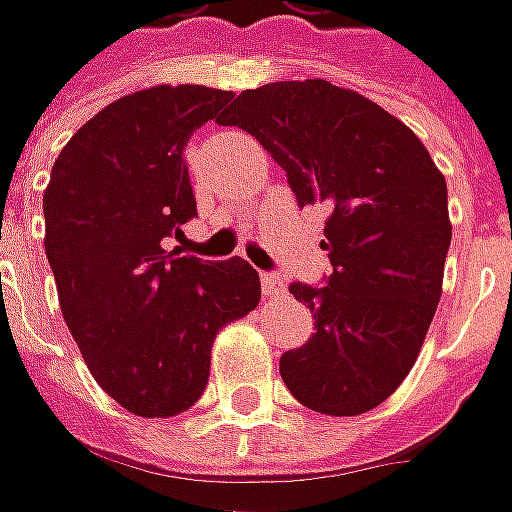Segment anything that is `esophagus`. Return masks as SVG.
I'll return each instance as SVG.
<instances>
[{
    "mask_svg": "<svg viewBox=\"0 0 512 512\" xmlns=\"http://www.w3.org/2000/svg\"><path fill=\"white\" fill-rule=\"evenodd\" d=\"M263 294L266 297H286V283L277 274H263Z\"/></svg>",
    "mask_w": 512,
    "mask_h": 512,
    "instance_id": "obj_1",
    "label": "esophagus"
}]
</instances>
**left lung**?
Returning <instances> with one entry per match:
<instances>
[{
    "instance_id": "obj_1",
    "label": "left lung",
    "mask_w": 512,
    "mask_h": 512,
    "mask_svg": "<svg viewBox=\"0 0 512 512\" xmlns=\"http://www.w3.org/2000/svg\"><path fill=\"white\" fill-rule=\"evenodd\" d=\"M272 152L300 206L326 203L323 289L291 283L314 311L306 345L280 357L297 402L360 416L411 374L442 297L448 184L397 115L326 79L243 90L221 118Z\"/></svg>"
}]
</instances>
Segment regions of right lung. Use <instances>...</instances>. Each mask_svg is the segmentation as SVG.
<instances>
[{"label":"right lung","instance_id":"1","mask_svg":"<svg viewBox=\"0 0 512 512\" xmlns=\"http://www.w3.org/2000/svg\"><path fill=\"white\" fill-rule=\"evenodd\" d=\"M232 101L155 84L107 104L64 144L45 189V252L90 374L135 416L184 414L209 382L218 331L260 303L243 260L167 252L192 221L184 147Z\"/></svg>","mask_w":512,"mask_h":512}]
</instances>
